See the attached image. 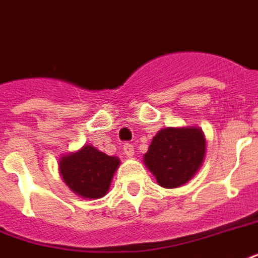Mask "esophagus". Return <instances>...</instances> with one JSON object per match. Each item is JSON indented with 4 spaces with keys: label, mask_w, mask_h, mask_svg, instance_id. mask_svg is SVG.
Wrapping results in <instances>:
<instances>
[{
    "label": "esophagus",
    "mask_w": 258,
    "mask_h": 258,
    "mask_svg": "<svg viewBox=\"0 0 258 258\" xmlns=\"http://www.w3.org/2000/svg\"><path fill=\"white\" fill-rule=\"evenodd\" d=\"M123 151H124L125 157L131 158V157L134 155V146L133 145H130V143H125L124 147H123Z\"/></svg>",
    "instance_id": "1"
}]
</instances>
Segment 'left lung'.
<instances>
[{
  "mask_svg": "<svg viewBox=\"0 0 258 258\" xmlns=\"http://www.w3.org/2000/svg\"><path fill=\"white\" fill-rule=\"evenodd\" d=\"M206 155L199 127H166L153 138L143 161L164 188H177L196 174Z\"/></svg>",
  "mask_w": 258,
  "mask_h": 258,
  "instance_id": "8db88e82",
  "label": "left lung"
}]
</instances>
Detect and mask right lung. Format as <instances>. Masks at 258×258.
I'll return each instance as SVG.
<instances>
[{"label":"right lung","mask_w":258,"mask_h":258,"mask_svg":"<svg viewBox=\"0 0 258 258\" xmlns=\"http://www.w3.org/2000/svg\"><path fill=\"white\" fill-rule=\"evenodd\" d=\"M119 165L120 160L117 157L85 145L81 150L60 158L59 172L74 194L84 199H100L107 195Z\"/></svg>","instance_id":"1"}]
</instances>
